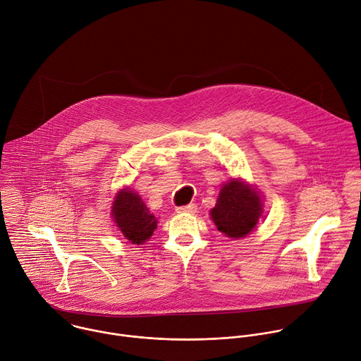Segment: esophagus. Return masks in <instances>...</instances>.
Returning a JSON list of instances; mask_svg holds the SVG:
<instances>
[{"label": "esophagus", "mask_w": 361, "mask_h": 361, "mask_svg": "<svg viewBox=\"0 0 361 361\" xmlns=\"http://www.w3.org/2000/svg\"><path fill=\"white\" fill-rule=\"evenodd\" d=\"M197 209V206L195 203H190V204H186V206H180L176 209L178 213H195Z\"/></svg>", "instance_id": "34e87169"}]
</instances>
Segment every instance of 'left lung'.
Wrapping results in <instances>:
<instances>
[{
  "label": "left lung",
  "instance_id": "8db88e82",
  "mask_svg": "<svg viewBox=\"0 0 361 361\" xmlns=\"http://www.w3.org/2000/svg\"><path fill=\"white\" fill-rule=\"evenodd\" d=\"M262 213L263 203L257 190L240 179H232L222 186L210 218L228 238L240 239L255 229Z\"/></svg>",
  "mask_w": 361,
  "mask_h": 361
}]
</instances>
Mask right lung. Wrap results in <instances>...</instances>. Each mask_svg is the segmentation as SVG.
Masks as SVG:
<instances>
[{
    "label": "right lung",
    "instance_id": "1",
    "mask_svg": "<svg viewBox=\"0 0 361 361\" xmlns=\"http://www.w3.org/2000/svg\"><path fill=\"white\" fill-rule=\"evenodd\" d=\"M111 213L116 228L132 245L147 242L157 229L158 219L149 212L140 196L129 188L116 193Z\"/></svg>",
    "mask_w": 361,
    "mask_h": 361
}]
</instances>
